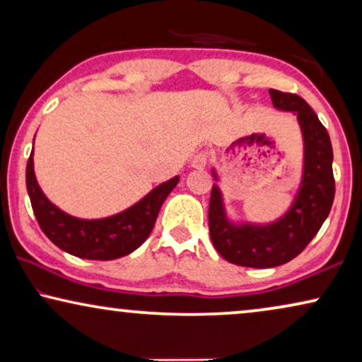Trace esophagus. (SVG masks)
<instances>
[{"label":"esophagus","mask_w":362,"mask_h":362,"mask_svg":"<svg viewBox=\"0 0 362 362\" xmlns=\"http://www.w3.org/2000/svg\"><path fill=\"white\" fill-rule=\"evenodd\" d=\"M207 160H209V155H207L206 151H197L196 155L192 156L191 166L194 168V170H204L207 165Z\"/></svg>","instance_id":"34e87169"}]
</instances>
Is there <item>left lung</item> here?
Listing matches in <instances>:
<instances>
[{
	"mask_svg": "<svg viewBox=\"0 0 362 362\" xmlns=\"http://www.w3.org/2000/svg\"><path fill=\"white\" fill-rule=\"evenodd\" d=\"M274 107L293 112L303 133L305 166L301 186L288 212L267 226H235L227 219L222 196L212 186L209 234L216 250L230 264L270 269L293 260L323 226L334 199L333 148L328 132L303 98L270 88ZM214 177L216 171L212 173Z\"/></svg>",
	"mask_w": 362,
	"mask_h": 362,
	"instance_id": "obj_1",
	"label": "left lung"
}]
</instances>
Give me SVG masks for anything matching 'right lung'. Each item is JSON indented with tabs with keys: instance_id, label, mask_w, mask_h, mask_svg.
<instances>
[{
	"instance_id": "right-lung-1",
	"label": "right lung",
	"mask_w": 362,
	"mask_h": 362,
	"mask_svg": "<svg viewBox=\"0 0 362 362\" xmlns=\"http://www.w3.org/2000/svg\"><path fill=\"white\" fill-rule=\"evenodd\" d=\"M180 177L163 182L135 206L105 219H77L44 196L34 176L33 151L26 166V187L34 216L52 244L88 260H113L132 254L151 234L158 212Z\"/></svg>"
}]
</instances>
